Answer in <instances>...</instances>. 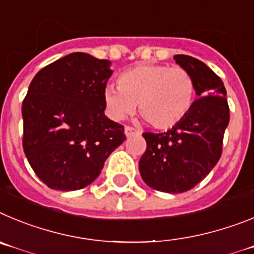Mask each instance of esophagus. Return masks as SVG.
<instances>
[{
  "label": "esophagus",
  "mask_w": 254,
  "mask_h": 254,
  "mask_svg": "<svg viewBox=\"0 0 254 254\" xmlns=\"http://www.w3.org/2000/svg\"><path fill=\"white\" fill-rule=\"evenodd\" d=\"M124 132H125V135H127V138H129V136L134 135V134H139V130L134 129V127H125Z\"/></svg>",
  "instance_id": "obj_1"
}]
</instances>
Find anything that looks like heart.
<instances>
[{"label": "heart", "instance_id": "obj_1", "mask_svg": "<svg viewBox=\"0 0 254 254\" xmlns=\"http://www.w3.org/2000/svg\"><path fill=\"white\" fill-rule=\"evenodd\" d=\"M118 86L107 84L104 101L114 120H124L135 113L152 127L167 130L189 115L196 99V83L186 69L161 64H140L124 70Z\"/></svg>", "mask_w": 254, "mask_h": 254}]
</instances>
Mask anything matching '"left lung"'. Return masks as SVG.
<instances>
[{
	"label": "left lung",
	"mask_w": 254,
	"mask_h": 254,
	"mask_svg": "<svg viewBox=\"0 0 254 254\" xmlns=\"http://www.w3.org/2000/svg\"><path fill=\"white\" fill-rule=\"evenodd\" d=\"M173 59L195 79L200 99L172 129L144 132L147 150L139 161V171L152 189L181 193L202 181L220 159L229 106L223 81L205 63L184 54Z\"/></svg>",
	"instance_id": "8db88e82"
}]
</instances>
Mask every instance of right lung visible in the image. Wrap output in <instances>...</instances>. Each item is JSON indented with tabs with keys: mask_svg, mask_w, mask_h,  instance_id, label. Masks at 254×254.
Instances as JSON below:
<instances>
[{
	"mask_svg": "<svg viewBox=\"0 0 254 254\" xmlns=\"http://www.w3.org/2000/svg\"><path fill=\"white\" fill-rule=\"evenodd\" d=\"M111 62L72 53L36 73L22 102L25 155L48 187L74 191L92 184L125 140L105 115Z\"/></svg>",
	"mask_w": 254,
	"mask_h": 254,
	"instance_id": "right-lung-1",
	"label": "right lung"
}]
</instances>
